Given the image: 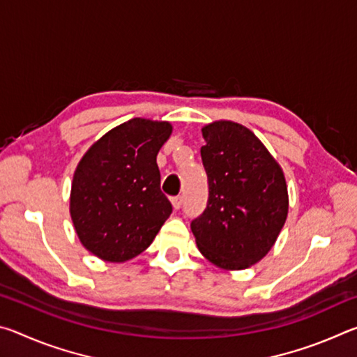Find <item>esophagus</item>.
I'll list each match as a JSON object with an SVG mask.
<instances>
[{
    "label": "esophagus",
    "mask_w": 357,
    "mask_h": 357,
    "mask_svg": "<svg viewBox=\"0 0 357 357\" xmlns=\"http://www.w3.org/2000/svg\"><path fill=\"white\" fill-rule=\"evenodd\" d=\"M172 204H173L174 209H179L181 204H183V197H181V195L173 197V198H172Z\"/></svg>",
    "instance_id": "esophagus-1"
}]
</instances>
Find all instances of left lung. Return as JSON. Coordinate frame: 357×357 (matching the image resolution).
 Here are the masks:
<instances>
[{
    "label": "left lung",
    "instance_id": "obj_1",
    "mask_svg": "<svg viewBox=\"0 0 357 357\" xmlns=\"http://www.w3.org/2000/svg\"><path fill=\"white\" fill-rule=\"evenodd\" d=\"M208 174L206 209L190 223L204 258L222 269L258 263L274 245L288 214L280 165L244 126L215 121L202 129Z\"/></svg>",
    "mask_w": 357,
    "mask_h": 357
}]
</instances>
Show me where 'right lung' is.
Returning <instances> with one entry per match:
<instances>
[{
  "label": "right lung",
  "instance_id": "1",
  "mask_svg": "<svg viewBox=\"0 0 357 357\" xmlns=\"http://www.w3.org/2000/svg\"><path fill=\"white\" fill-rule=\"evenodd\" d=\"M170 135L167 121L134 118L82 157L72 181L70 217L80 243L96 257L123 263L140 255L170 217L155 162Z\"/></svg>",
  "mask_w": 357,
  "mask_h": 357
}]
</instances>
